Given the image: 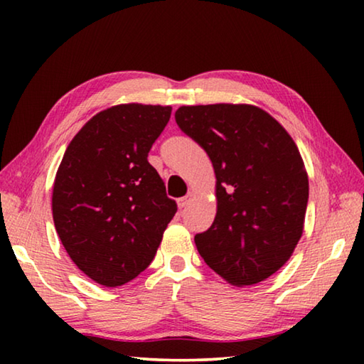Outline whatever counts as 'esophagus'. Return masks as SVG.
Here are the masks:
<instances>
[{
	"label": "esophagus",
	"instance_id": "obj_1",
	"mask_svg": "<svg viewBox=\"0 0 364 364\" xmlns=\"http://www.w3.org/2000/svg\"><path fill=\"white\" fill-rule=\"evenodd\" d=\"M194 197V193H188L184 197H181V199H178V207L180 208H184L186 205H189V202L193 200Z\"/></svg>",
	"mask_w": 364,
	"mask_h": 364
}]
</instances>
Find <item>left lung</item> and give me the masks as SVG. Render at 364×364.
<instances>
[{
  "label": "left lung",
  "mask_w": 364,
  "mask_h": 364,
  "mask_svg": "<svg viewBox=\"0 0 364 364\" xmlns=\"http://www.w3.org/2000/svg\"><path fill=\"white\" fill-rule=\"evenodd\" d=\"M175 119L204 147L217 178V215L194 237L200 257L232 286L269 278L304 232L308 175L297 144L252 104L181 106Z\"/></svg>",
  "instance_id": "8db88e82"
}]
</instances>
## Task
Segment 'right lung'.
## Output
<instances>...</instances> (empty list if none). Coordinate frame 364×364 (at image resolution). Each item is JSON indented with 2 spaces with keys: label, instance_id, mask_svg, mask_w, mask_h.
Segmentation results:
<instances>
[{
  "label": "right lung",
  "instance_id": "right-lung-1",
  "mask_svg": "<svg viewBox=\"0 0 364 364\" xmlns=\"http://www.w3.org/2000/svg\"><path fill=\"white\" fill-rule=\"evenodd\" d=\"M170 106L128 102L85 123L60 160L53 220L67 254L90 279L117 287L149 267L176 213L147 162Z\"/></svg>",
  "mask_w": 364,
  "mask_h": 364
}]
</instances>
